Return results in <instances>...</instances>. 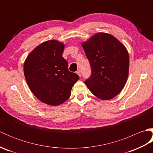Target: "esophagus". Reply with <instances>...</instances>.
Instances as JSON below:
<instances>
[{
    "label": "esophagus",
    "mask_w": 153,
    "mask_h": 153,
    "mask_svg": "<svg viewBox=\"0 0 153 153\" xmlns=\"http://www.w3.org/2000/svg\"><path fill=\"white\" fill-rule=\"evenodd\" d=\"M76 74L78 75V76H79V77H81V71H79V70H77V71H76Z\"/></svg>",
    "instance_id": "esophagus-1"
}]
</instances>
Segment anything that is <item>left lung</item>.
I'll use <instances>...</instances> for the list:
<instances>
[{"label":"left lung","instance_id":"obj_1","mask_svg":"<svg viewBox=\"0 0 153 153\" xmlns=\"http://www.w3.org/2000/svg\"><path fill=\"white\" fill-rule=\"evenodd\" d=\"M91 67V76L85 83L94 95L112 99L121 91L129 74L128 52L113 35L98 33L82 43Z\"/></svg>","mask_w":153,"mask_h":153}]
</instances>
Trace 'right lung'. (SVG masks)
<instances>
[{
  "label": "right lung",
  "mask_w": 153,
  "mask_h": 153,
  "mask_svg": "<svg viewBox=\"0 0 153 153\" xmlns=\"http://www.w3.org/2000/svg\"><path fill=\"white\" fill-rule=\"evenodd\" d=\"M64 45L56 40L43 42L29 54L24 72L31 92L47 105L57 106L69 99L79 76L68 70L62 57Z\"/></svg>",
  "instance_id": "obj_1"
}]
</instances>
